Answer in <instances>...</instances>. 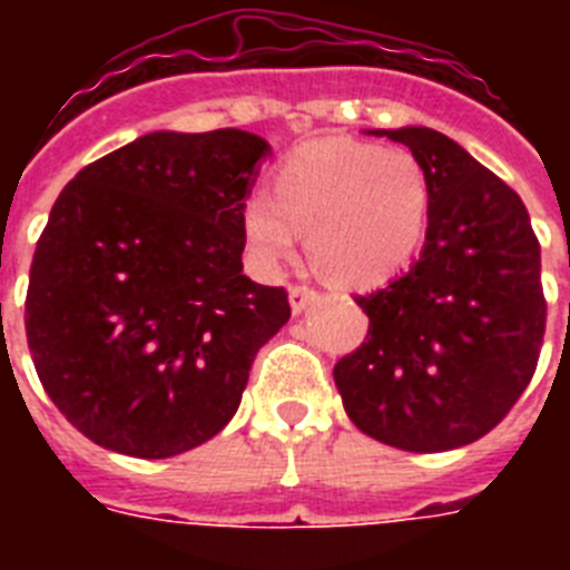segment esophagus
I'll list each match as a JSON object with an SVG mask.
<instances>
[{
    "label": "esophagus",
    "mask_w": 570,
    "mask_h": 570,
    "mask_svg": "<svg viewBox=\"0 0 570 570\" xmlns=\"http://www.w3.org/2000/svg\"><path fill=\"white\" fill-rule=\"evenodd\" d=\"M316 298H320V293L311 286H289V307H293L295 316L307 311L311 304H316Z\"/></svg>",
    "instance_id": "1"
}]
</instances>
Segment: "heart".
<instances>
[{"label": "heart", "mask_w": 570, "mask_h": 570, "mask_svg": "<svg viewBox=\"0 0 570 570\" xmlns=\"http://www.w3.org/2000/svg\"><path fill=\"white\" fill-rule=\"evenodd\" d=\"M429 224V177L414 154L346 138L298 147L275 174V195L250 191L242 230L266 268L307 233L313 263L337 284L375 286L414 257Z\"/></svg>", "instance_id": "heart-1"}]
</instances>
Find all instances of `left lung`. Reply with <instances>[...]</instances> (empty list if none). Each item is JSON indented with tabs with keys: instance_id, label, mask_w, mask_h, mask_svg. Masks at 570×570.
<instances>
[{
	"instance_id": "1",
	"label": "left lung",
	"mask_w": 570,
	"mask_h": 570,
	"mask_svg": "<svg viewBox=\"0 0 570 570\" xmlns=\"http://www.w3.org/2000/svg\"><path fill=\"white\" fill-rule=\"evenodd\" d=\"M405 145L429 177V227L405 275L357 295L361 348L334 366L348 420L405 452L479 441L539 364L548 304L530 213L497 174L429 127L370 129Z\"/></svg>"
}]
</instances>
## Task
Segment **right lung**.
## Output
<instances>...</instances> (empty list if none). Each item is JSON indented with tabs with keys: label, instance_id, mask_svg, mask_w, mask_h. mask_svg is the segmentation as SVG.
I'll return each mask as SVG.
<instances>
[{
	"label": "right lung",
	"instance_id": "add662e5",
	"mask_svg": "<svg viewBox=\"0 0 570 570\" xmlns=\"http://www.w3.org/2000/svg\"><path fill=\"white\" fill-rule=\"evenodd\" d=\"M272 154L245 129L147 132L76 174L35 248L26 337L40 384L111 452L171 459L230 423L289 320L242 275V204Z\"/></svg>",
	"mask_w": 570,
	"mask_h": 570
}]
</instances>
